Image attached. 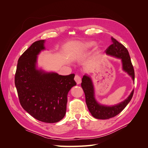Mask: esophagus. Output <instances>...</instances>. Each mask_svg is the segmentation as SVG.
<instances>
[{
    "instance_id": "34e87169",
    "label": "esophagus",
    "mask_w": 148,
    "mask_h": 148,
    "mask_svg": "<svg viewBox=\"0 0 148 148\" xmlns=\"http://www.w3.org/2000/svg\"><path fill=\"white\" fill-rule=\"evenodd\" d=\"M74 79H75V81L76 82H77V83L78 84H80V83H81V82H82V79H81V77H80L79 76V75H75V77Z\"/></svg>"
}]
</instances>
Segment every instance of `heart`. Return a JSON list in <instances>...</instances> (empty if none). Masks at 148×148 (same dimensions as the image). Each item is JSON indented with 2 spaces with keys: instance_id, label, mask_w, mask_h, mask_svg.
<instances>
[{
  "instance_id": "b5f03b06",
  "label": "heart",
  "mask_w": 148,
  "mask_h": 148,
  "mask_svg": "<svg viewBox=\"0 0 148 148\" xmlns=\"http://www.w3.org/2000/svg\"><path fill=\"white\" fill-rule=\"evenodd\" d=\"M95 45V42L94 41H88L86 42L81 45V49L82 50H88V49L92 47Z\"/></svg>"
}]
</instances>
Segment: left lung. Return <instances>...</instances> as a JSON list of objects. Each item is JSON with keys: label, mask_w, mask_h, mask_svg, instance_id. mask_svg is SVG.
<instances>
[{"label": "left lung", "mask_w": 148, "mask_h": 148, "mask_svg": "<svg viewBox=\"0 0 148 148\" xmlns=\"http://www.w3.org/2000/svg\"><path fill=\"white\" fill-rule=\"evenodd\" d=\"M111 39L112 44L107 47L105 51L107 55L121 59L123 70L130 76L133 81L135 82V71L128 50L117 40L112 37ZM81 85L84 92L86 103L89 111L94 117L97 119H109L118 115L131 101L134 92V89H133L126 99L118 104L108 106L102 105L97 102L95 96V88L89 76L86 74L83 76Z\"/></svg>", "instance_id": "left-lung-1"}]
</instances>
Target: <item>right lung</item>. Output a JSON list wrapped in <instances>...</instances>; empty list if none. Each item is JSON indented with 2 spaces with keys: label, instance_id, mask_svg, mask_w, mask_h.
Returning <instances> with one entry per match:
<instances>
[{
  "label": "right lung",
  "instance_id": "1",
  "mask_svg": "<svg viewBox=\"0 0 148 148\" xmlns=\"http://www.w3.org/2000/svg\"><path fill=\"white\" fill-rule=\"evenodd\" d=\"M44 42H34L20 57L15 84L24 110L41 122L56 123L64 117L68 92L77 83L74 74L63 76L37 69L38 55L45 50Z\"/></svg>",
  "mask_w": 148,
  "mask_h": 148
}]
</instances>
